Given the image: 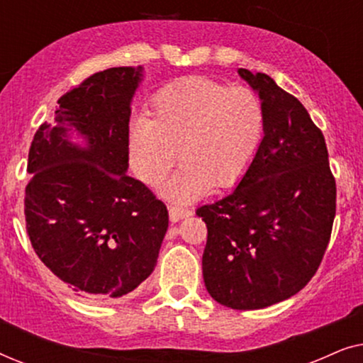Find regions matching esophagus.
<instances>
[{"label":"esophagus","instance_id":"1","mask_svg":"<svg viewBox=\"0 0 363 363\" xmlns=\"http://www.w3.org/2000/svg\"><path fill=\"white\" fill-rule=\"evenodd\" d=\"M168 215H170L172 223H177L178 220H182V218L190 215V210H185V208H182V206L170 205V206H168Z\"/></svg>","mask_w":363,"mask_h":363}]
</instances>
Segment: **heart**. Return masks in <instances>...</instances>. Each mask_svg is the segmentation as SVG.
Instances as JSON below:
<instances>
[{"mask_svg": "<svg viewBox=\"0 0 363 363\" xmlns=\"http://www.w3.org/2000/svg\"><path fill=\"white\" fill-rule=\"evenodd\" d=\"M261 99L250 87L188 77L163 87L152 99L150 117L130 125L127 152L135 175L160 186L183 160L165 195L191 201L210 188L233 186L245 177L264 137Z\"/></svg>", "mask_w": 363, "mask_h": 363, "instance_id": "1", "label": "heart"}]
</instances>
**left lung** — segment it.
<instances>
[{
	"label": "left lung",
	"mask_w": 363,
	"mask_h": 363,
	"mask_svg": "<svg viewBox=\"0 0 363 363\" xmlns=\"http://www.w3.org/2000/svg\"><path fill=\"white\" fill-rule=\"evenodd\" d=\"M264 107L259 152L235 190L196 215L208 228L206 291L221 306L264 309L312 279L335 218V180L309 112L262 72L238 69Z\"/></svg>",
	"instance_id": "obj_1"
}]
</instances>
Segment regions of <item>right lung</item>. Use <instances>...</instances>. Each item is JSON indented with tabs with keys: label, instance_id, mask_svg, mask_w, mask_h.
<instances>
[{
	"label": "right lung",
	"instance_id": "add662e5",
	"mask_svg": "<svg viewBox=\"0 0 363 363\" xmlns=\"http://www.w3.org/2000/svg\"><path fill=\"white\" fill-rule=\"evenodd\" d=\"M143 67H111L59 99L28 157L24 215L44 264L77 296L117 299L155 269L168 211L128 177L130 104ZM83 138L72 142V133Z\"/></svg>",
	"mask_w": 363,
	"mask_h": 363
}]
</instances>
